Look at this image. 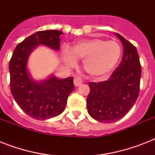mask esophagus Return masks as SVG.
Wrapping results in <instances>:
<instances>
[{"label":"esophagus","mask_w":155,"mask_h":155,"mask_svg":"<svg viewBox=\"0 0 155 155\" xmlns=\"http://www.w3.org/2000/svg\"><path fill=\"white\" fill-rule=\"evenodd\" d=\"M82 83H83V80L81 78L75 77V79H74V84H75V86H76V87L80 86V85L82 84Z\"/></svg>","instance_id":"esophagus-1"}]
</instances>
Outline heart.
Returning a JSON list of instances; mask_svg holds the SVG:
<instances>
[{
    "label": "heart",
    "instance_id": "1",
    "mask_svg": "<svg viewBox=\"0 0 155 155\" xmlns=\"http://www.w3.org/2000/svg\"><path fill=\"white\" fill-rule=\"evenodd\" d=\"M121 48L116 41L102 38L83 40L74 46L71 51L63 49V58L66 64L73 67L77 59H83V68L93 78L104 76L117 64Z\"/></svg>",
    "mask_w": 155,
    "mask_h": 155
}]
</instances>
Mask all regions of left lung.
Masks as SVG:
<instances>
[{
	"mask_svg": "<svg viewBox=\"0 0 155 155\" xmlns=\"http://www.w3.org/2000/svg\"><path fill=\"white\" fill-rule=\"evenodd\" d=\"M122 42V61L105 81L89 82L87 108L93 119L102 123L115 122L133 108L140 92L142 67L136 47L117 34Z\"/></svg>",
	"mask_w": 155,
	"mask_h": 155,
	"instance_id": "1",
	"label": "left lung"
}]
</instances>
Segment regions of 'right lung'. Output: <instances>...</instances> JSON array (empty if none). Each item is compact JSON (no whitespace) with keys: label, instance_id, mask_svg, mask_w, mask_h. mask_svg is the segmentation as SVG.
<instances>
[{"label":"right lung","instance_id":"right-lung-1","mask_svg":"<svg viewBox=\"0 0 155 155\" xmlns=\"http://www.w3.org/2000/svg\"><path fill=\"white\" fill-rule=\"evenodd\" d=\"M62 34L54 30L33 34L18 43L9 61L11 93L23 112L37 120H47L61 114L74 89L72 77L59 80L51 76L38 83L31 80L27 71L28 57L32 50L43 44L58 51Z\"/></svg>","mask_w":155,"mask_h":155}]
</instances>
